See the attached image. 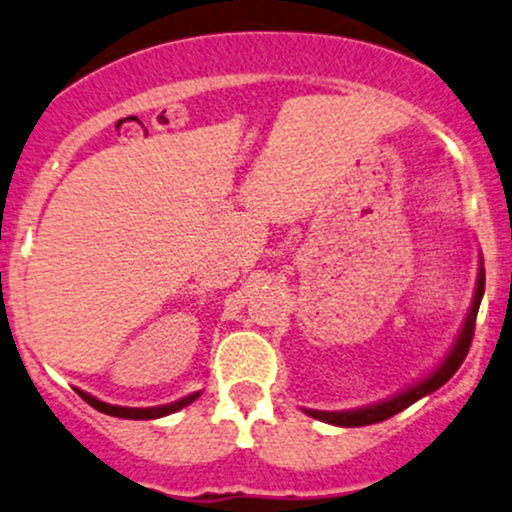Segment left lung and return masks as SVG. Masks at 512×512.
I'll list each match as a JSON object with an SVG mask.
<instances>
[{"label": "left lung", "mask_w": 512, "mask_h": 512, "mask_svg": "<svg viewBox=\"0 0 512 512\" xmlns=\"http://www.w3.org/2000/svg\"><path fill=\"white\" fill-rule=\"evenodd\" d=\"M484 285H486V275H484V271H481L479 273V283H476L474 304H472V309H469V317H467V321H464V329H462V333H459L455 348H452V353L447 355L445 363H442L438 370H435L433 375L428 377V380L418 382L416 387H411V389H406V392L396 394L394 399H387V401H382V404H375V406H367V409H355V411H312V409H307L309 416L317 418V421L331 423V426H343V428L370 426V423L387 421V418H392L394 413L409 409L413 401L423 399L426 394L435 392V389L442 387V384L450 380V377L459 370V365H462L464 358H467L469 346H472L476 314H479L481 297H484Z\"/></svg>", "instance_id": "8db88e82"}]
</instances>
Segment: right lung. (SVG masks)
I'll return each mask as SVG.
<instances>
[{"label": "right lung", "instance_id": "add662e5", "mask_svg": "<svg viewBox=\"0 0 512 512\" xmlns=\"http://www.w3.org/2000/svg\"><path fill=\"white\" fill-rule=\"evenodd\" d=\"M77 394L82 396L89 406H94L96 411L101 413H108V416H116V418H132V421H147V418H162V416H169V413L183 409V406H188L191 401L198 399V394H191L186 396V399L181 401H174V404L169 406H154V409H125V406H111V404H103V401L94 399L91 394L82 392V389H77Z\"/></svg>", "mask_w": 512, "mask_h": 512}]
</instances>
